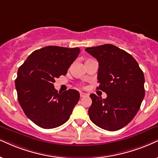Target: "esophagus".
<instances>
[{
	"label": "esophagus",
	"mask_w": 158,
	"mask_h": 158,
	"mask_svg": "<svg viewBox=\"0 0 158 158\" xmlns=\"http://www.w3.org/2000/svg\"><path fill=\"white\" fill-rule=\"evenodd\" d=\"M87 96V94L84 93H80V97L81 98H83V97H85Z\"/></svg>",
	"instance_id": "obj_1"
}]
</instances>
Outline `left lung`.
I'll list each match as a JSON object with an SVG mask.
<instances>
[{
	"label": "left lung",
	"mask_w": 158,
	"mask_h": 158,
	"mask_svg": "<svg viewBox=\"0 0 158 158\" xmlns=\"http://www.w3.org/2000/svg\"><path fill=\"white\" fill-rule=\"evenodd\" d=\"M85 51L98 61L97 89L107 95L105 99L89 95V119L106 131L123 128L136 114L144 98L143 71L132 55L114 45L88 47Z\"/></svg>",
	"instance_id": "1"
}]
</instances>
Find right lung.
Here are the masks:
<instances>
[{"mask_svg": "<svg viewBox=\"0 0 158 158\" xmlns=\"http://www.w3.org/2000/svg\"><path fill=\"white\" fill-rule=\"evenodd\" d=\"M79 52L78 47L48 46L33 52L18 69V101L25 115L38 126L55 128L70 118L79 93L71 89L58 93L53 84L56 78L66 74Z\"/></svg>", "mask_w": 158, "mask_h": 158, "instance_id": "1", "label": "right lung"}]
</instances>
